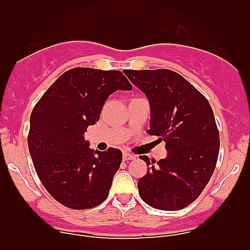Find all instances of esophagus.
<instances>
[{
	"instance_id": "34e87169",
	"label": "esophagus",
	"mask_w": 250,
	"mask_h": 250,
	"mask_svg": "<svg viewBox=\"0 0 250 250\" xmlns=\"http://www.w3.org/2000/svg\"><path fill=\"white\" fill-rule=\"evenodd\" d=\"M135 157H137V156L133 155V153H129V152H123V160H125V161H128V160H135Z\"/></svg>"
}]
</instances>
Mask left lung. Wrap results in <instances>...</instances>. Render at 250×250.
<instances>
[{
    "label": "left lung",
    "mask_w": 250,
    "mask_h": 250,
    "mask_svg": "<svg viewBox=\"0 0 250 250\" xmlns=\"http://www.w3.org/2000/svg\"><path fill=\"white\" fill-rule=\"evenodd\" d=\"M147 97L150 135L166 141L168 155L138 181L141 200L161 210H180L202 193L215 169L220 139L210 104L188 80L172 70H125Z\"/></svg>",
    "instance_id": "1"
}]
</instances>
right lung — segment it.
I'll return each mask as SVG.
<instances>
[{
  "label": "right lung",
  "instance_id": "right-lung-1",
  "mask_svg": "<svg viewBox=\"0 0 250 250\" xmlns=\"http://www.w3.org/2000/svg\"><path fill=\"white\" fill-rule=\"evenodd\" d=\"M118 70L75 67L57 78L30 116V155L49 195L71 209L99 206L109 196L122 151L90 150L84 133L99 121L104 103L116 90H132Z\"/></svg>",
  "mask_w": 250,
  "mask_h": 250
}]
</instances>
